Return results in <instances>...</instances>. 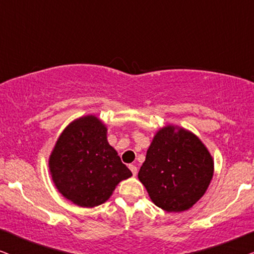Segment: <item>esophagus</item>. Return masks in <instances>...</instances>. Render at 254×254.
<instances>
[{"label": "esophagus", "instance_id": "obj_1", "mask_svg": "<svg viewBox=\"0 0 254 254\" xmlns=\"http://www.w3.org/2000/svg\"><path fill=\"white\" fill-rule=\"evenodd\" d=\"M129 169H130L131 173H133V176H136V173H137V168H136V166L133 165V164H129Z\"/></svg>", "mask_w": 254, "mask_h": 254}]
</instances>
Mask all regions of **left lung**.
Returning <instances> with one entry per match:
<instances>
[{
  "mask_svg": "<svg viewBox=\"0 0 254 254\" xmlns=\"http://www.w3.org/2000/svg\"><path fill=\"white\" fill-rule=\"evenodd\" d=\"M214 163L202 142L183 128L168 126L156 134L138 179L156 206L166 211H184L206 192Z\"/></svg>",
  "mask_w": 254,
  "mask_h": 254,
  "instance_id": "obj_1",
  "label": "left lung"
}]
</instances>
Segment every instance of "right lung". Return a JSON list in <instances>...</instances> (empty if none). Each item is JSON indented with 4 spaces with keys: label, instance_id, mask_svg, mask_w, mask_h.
I'll use <instances>...</instances> for the list:
<instances>
[{
    "label": "right lung",
    "instance_id": "right-lung-1",
    "mask_svg": "<svg viewBox=\"0 0 254 254\" xmlns=\"http://www.w3.org/2000/svg\"><path fill=\"white\" fill-rule=\"evenodd\" d=\"M50 170L62 195L91 208L109 199L130 170L106 138V127L93 116L79 118L64 130L50 157Z\"/></svg>",
    "mask_w": 254,
    "mask_h": 254
}]
</instances>
